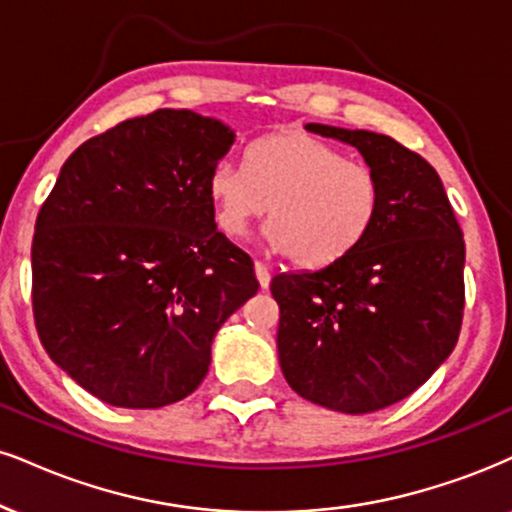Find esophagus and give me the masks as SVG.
<instances>
[{"instance_id": "obj_1", "label": "esophagus", "mask_w": 512, "mask_h": 512, "mask_svg": "<svg viewBox=\"0 0 512 512\" xmlns=\"http://www.w3.org/2000/svg\"><path fill=\"white\" fill-rule=\"evenodd\" d=\"M256 277H258V285L263 289L270 287V268L263 261H256Z\"/></svg>"}]
</instances>
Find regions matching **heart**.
<instances>
[{"instance_id": "obj_1", "label": "heart", "mask_w": 512, "mask_h": 512, "mask_svg": "<svg viewBox=\"0 0 512 512\" xmlns=\"http://www.w3.org/2000/svg\"><path fill=\"white\" fill-rule=\"evenodd\" d=\"M218 230L237 239L270 208V239L296 266L344 258L368 235L380 211L375 170L349 161L306 132H275L244 151V170L220 163L208 178Z\"/></svg>"}]
</instances>
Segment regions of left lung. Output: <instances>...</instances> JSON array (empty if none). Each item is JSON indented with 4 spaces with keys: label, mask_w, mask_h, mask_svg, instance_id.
<instances>
[{
    "label": "left lung",
    "mask_w": 512,
    "mask_h": 512,
    "mask_svg": "<svg viewBox=\"0 0 512 512\" xmlns=\"http://www.w3.org/2000/svg\"><path fill=\"white\" fill-rule=\"evenodd\" d=\"M361 151L382 201L363 242L318 270L280 273L277 353L296 394L361 415L406 399L458 342L465 242L437 170L370 130L308 123Z\"/></svg>",
    "instance_id": "left-lung-1"
}]
</instances>
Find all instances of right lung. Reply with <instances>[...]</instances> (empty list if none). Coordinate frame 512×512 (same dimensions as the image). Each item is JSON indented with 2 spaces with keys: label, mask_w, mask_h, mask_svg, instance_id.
<instances>
[{
  "label": "right lung",
  "mask_w": 512,
  "mask_h": 512,
  "mask_svg": "<svg viewBox=\"0 0 512 512\" xmlns=\"http://www.w3.org/2000/svg\"><path fill=\"white\" fill-rule=\"evenodd\" d=\"M232 142L187 109L130 118L68 156L37 213V334L109 406L192 394L220 325L258 292L254 261L218 232L208 199Z\"/></svg>",
  "instance_id": "1"
}]
</instances>
